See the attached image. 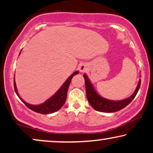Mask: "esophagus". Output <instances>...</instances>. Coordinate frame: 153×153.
<instances>
[{
	"label": "esophagus",
	"instance_id": "obj_1",
	"mask_svg": "<svg viewBox=\"0 0 153 153\" xmlns=\"http://www.w3.org/2000/svg\"><path fill=\"white\" fill-rule=\"evenodd\" d=\"M87 69V66L85 64H81L79 65V70L80 72H84Z\"/></svg>",
	"mask_w": 153,
	"mask_h": 153
}]
</instances>
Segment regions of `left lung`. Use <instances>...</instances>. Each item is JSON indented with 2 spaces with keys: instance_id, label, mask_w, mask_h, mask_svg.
Returning a JSON list of instances; mask_svg holds the SVG:
<instances>
[{
  "instance_id": "left-lung-1",
  "label": "left lung",
  "mask_w": 153,
  "mask_h": 153,
  "mask_svg": "<svg viewBox=\"0 0 153 153\" xmlns=\"http://www.w3.org/2000/svg\"><path fill=\"white\" fill-rule=\"evenodd\" d=\"M83 76L85 80L86 94H87L88 101L94 109L98 111H101V112H115V111L123 109L127 105L130 104L133 99L134 98L141 85V79H139L138 85H137L134 94L129 98L119 101L110 100L99 96L94 89V86L92 85L87 75L84 74Z\"/></svg>"
}]
</instances>
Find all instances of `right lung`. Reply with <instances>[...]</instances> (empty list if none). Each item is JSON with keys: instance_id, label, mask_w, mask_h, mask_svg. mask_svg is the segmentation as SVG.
I'll return each mask as SVG.
<instances>
[{"instance_id": "add662e5", "label": "right lung", "mask_w": 153, "mask_h": 153, "mask_svg": "<svg viewBox=\"0 0 153 153\" xmlns=\"http://www.w3.org/2000/svg\"><path fill=\"white\" fill-rule=\"evenodd\" d=\"M78 71H76L73 74L68 78L65 81V82L63 84V85L60 87V89L56 92L52 97H51L48 99L46 102H44L42 104L38 105H33L28 104V103L25 102L24 100H22L19 97L18 91H17L16 83H15V79L14 77V90L16 92V95L19 96V98L21 99V100L31 110H33L35 112L43 114H51L61 109V107L63 106L64 103H65L66 96H67V91L68 87L71 83V81L73 78V77L76 75L78 74Z\"/></svg>"}]
</instances>
